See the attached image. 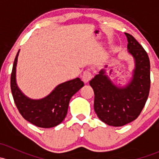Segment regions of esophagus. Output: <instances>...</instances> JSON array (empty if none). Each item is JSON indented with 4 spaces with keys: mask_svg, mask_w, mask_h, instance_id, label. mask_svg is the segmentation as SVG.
<instances>
[{
    "mask_svg": "<svg viewBox=\"0 0 159 159\" xmlns=\"http://www.w3.org/2000/svg\"><path fill=\"white\" fill-rule=\"evenodd\" d=\"M92 78V75L89 70H84L82 75V80L84 83L89 82L90 80Z\"/></svg>",
    "mask_w": 159,
    "mask_h": 159,
    "instance_id": "1",
    "label": "esophagus"
}]
</instances>
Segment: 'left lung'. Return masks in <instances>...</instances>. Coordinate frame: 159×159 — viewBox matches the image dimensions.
I'll return each instance as SVG.
<instances>
[{"label": "left lung", "mask_w": 159, "mask_h": 159, "mask_svg": "<svg viewBox=\"0 0 159 159\" xmlns=\"http://www.w3.org/2000/svg\"><path fill=\"white\" fill-rule=\"evenodd\" d=\"M125 34L128 51L134 60L131 81L124 87H118L102 69L89 83L94 92L95 113L101 121L115 127L125 125L139 117L148 99L151 84L148 54L132 35Z\"/></svg>", "instance_id": "obj_1"}]
</instances>
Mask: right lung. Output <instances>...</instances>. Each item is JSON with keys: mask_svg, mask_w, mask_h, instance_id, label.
Wrapping results in <instances>:
<instances>
[{"mask_svg": "<svg viewBox=\"0 0 159 159\" xmlns=\"http://www.w3.org/2000/svg\"><path fill=\"white\" fill-rule=\"evenodd\" d=\"M16 55L11 76V89L14 103L25 120L40 128L49 129L61 124L66 117L70 98L84 86L79 78L58 84L46 97L31 99L19 89L16 81Z\"/></svg>", "mask_w": 159, "mask_h": 159, "instance_id": "1", "label": "right lung"}]
</instances>
